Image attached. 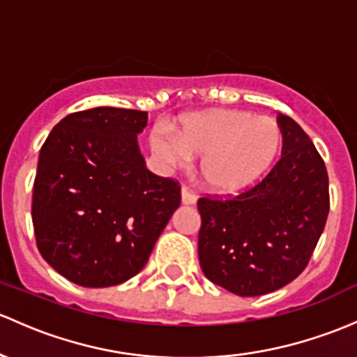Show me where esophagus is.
I'll return each instance as SVG.
<instances>
[{
    "instance_id": "34e87169",
    "label": "esophagus",
    "mask_w": 357,
    "mask_h": 357,
    "mask_svg": "<svg viewBox=\"0 0 357 357\" xmlns=\"http://www.w3.org/2000/svg\"><path fill=\"white\" fill-rule=\"evenodd\" d=\"M181 202L185 205H193L195 202H197V195H195L193 191L188 188V186H183V190H181Z\"/></svg>"
}]
</instances>
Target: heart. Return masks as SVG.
Segmentation results:
<instances>
[{
    "instance_id": "b5f03b06",
    "label": "heart",
    "mask_w": 357,
    "mask_h": 357,
    "mask_svg": "<svg viewBox=\"0 0 357 357\" xmlns=\"http://www.w3.org/2000/svg\"><path fill=\"white\" fill-rule=\"evenodd\" d=\"M152 150L171 166L202 160V178L215 193H238L264 178L282 149L277 119L250 111L213 109L179 119L178 137L166 128L150 135Z\"/></svg>"
}]
</instances>
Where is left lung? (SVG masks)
Masks as SVG:
<instances>
[{
  "label": "left lung",
  "mask_w": 357,
  "mask_h": 357,
  "mask_svg": "<svg viewBox=\"0 0 357 357\" xmlns=\"http://www.w3.org/2000/svg\"><path fill=\"white\" fill-rule=\"evenodd\" d=\"M282 155L236 197L198 198V258L205 277L238 296H261L306 268L327 224L328 174L301 126L277 116Z\"/></svg>",
  "instance_id": "8db88e82"
}]
</instances>
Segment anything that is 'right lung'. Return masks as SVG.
Masks as SVG:
<instances>
[{"label":"right lung","instance_id":"right-lung-1","mask_svg":"<svg viewBox=\"0 0 357 357\" xmlns=\"http://www.w3.org/2000/svg\"><path fill=\"white\" fill-rule=\"evenodd\" d=\"M147 112L93 107L63 118L40 147L32 224L44 260L84 287L137 275L181 204L176 179L150 172L137 135Z\"/></svg>","mask_w":357,"mask_h":357}]
</instances>
